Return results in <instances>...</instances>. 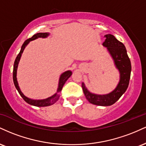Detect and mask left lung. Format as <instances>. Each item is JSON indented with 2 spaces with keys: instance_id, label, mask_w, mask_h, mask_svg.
Returning <instances> with one entry per match:
<instances>
[{
  "instance_id": "left-lung-1",
  "label": "left lung",
  "mask_w": 146,
  "mask_h": 146,
  "mask_svg": "<svg viewBox=\"0 0 146 146\" xmlns=\"http://www.w3.org/2000/svg\"><path fill=\"white\" fill-rule=\"evenodd\" d=\"M104 37L106 40L103 42V45L108 48L115 61L117 68L119 71V82L113 92L109 94L103 95L90 93L83 82L82 84V87L86 98L90 103L98 106H108L115 104L128 88L131 73V63L123 43L117 40L115 37L111 34H107Z\"/></svg>"
}]
</instances>
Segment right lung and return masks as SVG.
<instances>
[{"mask_svg": "<svg viewBox=\"0 0 146 146\" xmlns=\"http://www.w3.org/2000/svg\"><path fill=\"white\" fill-rule=\"evenodd\" d=\"M48 36V33H38L36 34H34L33 36L31 37V38H29V39L26 40L25 41V42L23 43V44L22 45V47L21 49V51L18 53L17 57H16V60H15L14 64V70H13V80H14V83L15 86H16V89L18 90V93L21 95V96L23 98V100H25L27 103L29 104L35 106H38V107H44V106H51L53 104H55L56 102L59 100L60 98V93L62 91V89L64 84L65 82H66V80H68V78L71 77L72 75V72L70 71H67L64 73H63L61 75L60 78L59 80V85H58V90H57V93L55 95H53V96L50 97L47 99H45V100H31V99L27 98L25 97L23 93H22L21 89H20L19 86H18L17 79H16V71H17V68H18V62H19L20 59H21V57L22 53H23V51H24L25 46H27V44L30 41L36 39L38 38H46V36Z\"/></svg>", "mask_w": 146, "mask_h": 146, "instance_id": "1", "label": "right lung"}]
</instances>
